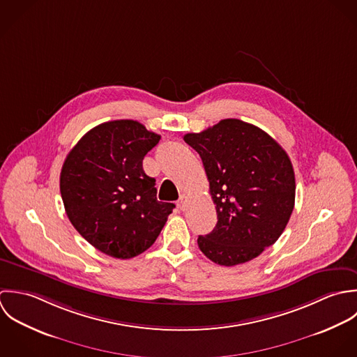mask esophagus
Wrapping results in <instances>:
<instances>
[{
  "label": "esophagus",
  "instance_id": "34e87169",
  "mask_svg": "<svg viewBox=\"0 0 357 357\" xmlns=\"http://www.w3.org/2000/svg\"><path fill=\"white\" fill-rule=\"evenodd\" d=\"M188 206H189V197L185 196V195H181V197H179V200H178V207H179V210L185 211V210L188 208Z\"/></svg>",
  "mask_w": 357,
  "mask_h": 357
}]
</instances>
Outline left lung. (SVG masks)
<instances>
[{
    "label": "left lung",
    "instance_id": "obj_1",
    "mask_svg": "<svg viewBox=\"0 0 357 357\" xmlns=\"http://www.w3.org/2000/svg\"><path fill=\"white\" fill-rule=\"evenodd\" d=\"M185 142L202 157L218 222L199 236L218 265L248 262L284 231L295 203V175L284 149L261 128L226 119Z\"/></svg>",
    "mask_w": 357,
    "mask_h": 357
}]
</instances>
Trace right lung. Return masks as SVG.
I'll use <instances>...</instances> for the list:
<instances>
[{
    "label": "right lung",
    "mask_w": 357,
    "mask_h": 357,
    "mask_svg": "<svg viewBox=\"0 0 357 357\" xmlns=\"http://www.w3.org/2000/svg\"><path fill=\"white\" fill-rule=\"evenodd\" d=\"M158 141L160 135L138 121H107L88 131L63 162L66 214L106 255L130 259L144 252L175 207L157 200L155 179L143 171V157Z\"/></svg>",
    "instance_id": "obj_1"
}]
</instances>
